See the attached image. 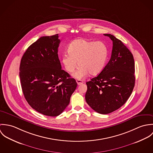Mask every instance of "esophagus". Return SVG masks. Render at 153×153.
<instances>
[{
	"label": "esophagus",
	"mask_w": 153,
	"mask_h": 153,
	"mask_svg": "<svg viewBox=\"0 0 153 153\" xmlns=\"http://www.w3.org/2000/svg\"><path fill=\"white\" fill-rule=\"evenodd\" d=\"M76 82H77V84H78V85H81V84H83V81H81V80H79V79H76Z\"/></svg>",
	"instance_id": "34e87169"
}]
</instances>
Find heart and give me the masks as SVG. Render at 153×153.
I'll list each match as a JSON object with an SVG mask.
<instances>
[{
	"mask_svg": "<svg viewBox=\"0 0 153 153\" xmlns=\"http://www.w3.org/2000/svg\"><path fill=\"white\" fill-rule=\"evenodd\" d=\"M68 53L62 55L61 61L68 72L78 69L73 74L75 78L81 79L89 74L96 75L104 68L108 56L107 45L102 41H92L86 39H76L69 44Z\"/></svg>",
	"mask_w": 153,
	"mask_h": 153,
	"instance_id": "1",
	"label": "heart"
}]
</instances>
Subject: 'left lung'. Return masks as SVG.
<instances>
[{
  "label": "left lung",
  "instance_id": "1",
  "mask_svg": "<svg viewBox=\"0 0 153 153\" xmlns=\"http://www.w3.org/2000/svg\"><path fill=\"white\" fill-rule=\"evenodd\" d=\"M112 41L111 59L97 76L87 82L85 100L95 111L107 114L123 106L131 95L135 85L134 59L121 41L104 34Z\"/></svg>",
  "mask_w": 153,
  "mask_h": 153
}]
</instances>
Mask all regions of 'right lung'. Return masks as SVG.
<instances>
[{
    "instance_id": "obj_1",
    "label": "right lung",
    "mask_w": 153,
    "mask_h": 153,
    "mask_svg": "<svg viewBox=\"0 0 153 153\" xmlns=\"http://www.w3.org/2000/svg\"><path fill=\"white\" fill-rule=\"evenodd\" d=\"M58 37V34L42 36L29 46L19 68L26 100L32 108L50 117H56L65 110L77 87L75 79L62 69Z\"/></svg>"
}]
</instances>
